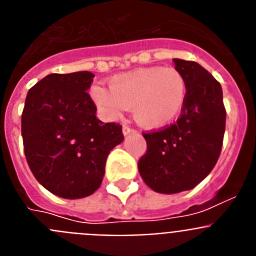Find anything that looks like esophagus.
Instances as JSON below:
<instances>
[{"mask_svg":"<svg viewBox=\"0 0 256 256\" xmlns=\"http://www.w3.org/2000/svg\"><path fill=\"white\" fill-rule=\"evenodd\" d=\"M130 133H136V130H133V128H130V126H123V134H124V136H128V134H130Z\"/></svg>","mask_w":256,"mask_h":256,"instance_id":"obj_1","label":"esophagus"}]
</instances>
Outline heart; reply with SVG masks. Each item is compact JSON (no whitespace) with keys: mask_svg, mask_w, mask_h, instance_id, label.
<instances>
[{"mask_svg":"<svg viewBox=\"0 0 256 256\" xmlns=\"http://www.w3.org/2000/svg\"><path fill=\"white\" fill-rule=\"evenodd\" d=\"M91 97L108 119H116L126 108H133L134 120L140 126L160 130L182 112L187 86L174 68H140L112 76L110 88L94 84Z\"/></svg>","mask_w":256,"mask_h":256,"instance_id":"1","label":"heart"}]
</instances>
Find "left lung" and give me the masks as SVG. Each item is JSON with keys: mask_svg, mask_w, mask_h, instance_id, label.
<instances>
[{"mask_svg": "<svg viewBox=\"0 0 256 256\" xmlns=\"http://www.w3.org/2000/svg\"><path fill=\"white\" fill-rule=\"evenodd\" d=\"M173 61L186 80V104L177 123L144 133L148 151L138 162L144 182L166 195L194 188L208 177L220 155L226 130L220 83L195 61Z\"/></svg>", "mask_w": 256, "mask_h": 256, "instance_id": "obj_1", "label": "left lung"}]
</instances>
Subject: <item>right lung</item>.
<instances>
[{
  "label": "right lung",
  "mask_w": 256,
  "mask_h": 256,
  "mask_svg": "<svg viewBox=\"0 0 256 256\" xmlns=\"http://www.w3.org/2000/svg\"><path fill=\"white\" fill-rule=\"evenodd\" d=\"M91 72L48 74L29 90L22 115L24 154L36 180L54 195L82 198L101 186L122 126L102 123L88 88Z\"/></svg>",
  "instance_id": "obj_1"
}]
</instances>
